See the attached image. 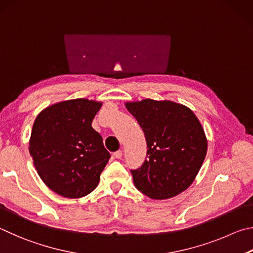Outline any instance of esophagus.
Returning a JSON list of instances; mask_svg holds the SVG:
<instances>
[{
  "label": "esophagus",
  "instance_id": "obj_1",
  "mask_svg": "<svg viewBox=\"0 0 253 253\" xmlns=\"http://www.w3.org/2000/svg\"><path fill=\"white\" fill-rule=\"evenodd\" d=\"M113 157L115 158V159H121L122 158V151H117V152H114L113 153Z\"/></svg>",
  "mask_w": 253,
  "mask_h": 253
}]
</instances>
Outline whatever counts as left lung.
<instances>
[{
    "instance_id": "left-lung-1",
    "label": "left lung",
    "mask_w": 253,
    "mask_h": 253,
    "mask_svg": "<svg viewBox=\"0 0 253 253\" xmlns=\"http://www.w3.org/2000/svg\"><path fill=\"white\" fill-rule=\"evenodd\" d=\"M124 105L138 120L148 144V159L131 171L136 189L156 200L183 192L207 156L208 140L197 115L171 100L144 99Z\"/></svg>"
}]
</instances>
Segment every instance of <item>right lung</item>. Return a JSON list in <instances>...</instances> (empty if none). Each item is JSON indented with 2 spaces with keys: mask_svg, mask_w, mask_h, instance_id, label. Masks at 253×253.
Returning <instances> with one entry per match:
<instances>
[{
  "mask_svg": "<svg viewBox=\"0 0 253 253\" xmlns=\"http://www.w3.org/2000/svg\"><path fill=\"white\" fill-rule=\"evenodd\" d=\"M103 102L61 101L38 114L29 141L30 154L40 178L60 196H87L100 181L110 153L92 121Z\"/></svg>",
  "mask_w": 253,
  "mask_h": 253,
  "instance_id": "1",
  "label": "right lung"
}]
</instances>
